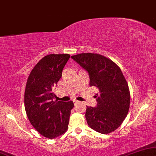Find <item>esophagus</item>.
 <instances>
[{"label":"esophagus","instance_id":"obj_1","mask_svg":"<svg viewBox=\"0 0 156 156\" xmlns=\"http://www.w3.org/2000/svg\"><path fill=\"white\" fill-rule=\"evenodd\" d=\"M73 103H74L75 105H76V104H78V103H79V101H77V100H73Z\"/></svg>","mask_w":156,"mask_h":156}]
</instances>
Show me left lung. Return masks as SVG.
<instances>
[{"label":"left lung","instance_id":"obj_1","mask_svg":"<svg viewBox=\"0 0 156 156\" xmlns=\"http://www.w3.org/2000/svg\"><path fill=\"white\" fill-rule=\"evenodd\" d=\"M71 58L88 72L90 86L97 87L100 91L95 95L96 106H87L88 125L103 134L114 131L123 123L130 107L129 88L121 70L99 54L80 53Z\"/></svg>","mask_w":156,"mask_h":156}]
</instances>
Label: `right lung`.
Returning <instances> with one entry per match:
<instances>
[{
	"label": "right lung",
	"mask_w": 156,
	"mask_h": 156,
	"mask_svg": "<svg viewBox=\"0 0 156 156\" xmlns=\"http://www.w3.org/2000/svg\"><path fill=\"white\" fill-rule=\"evenodd\" d=\"M69 54H50L43 57L29 75L25 90V109L37 131L53 139L68 130L73 101L55 100L53 89L62 76Z\"/></svg>",
	"instance_id": "1"
}]
</instances>
